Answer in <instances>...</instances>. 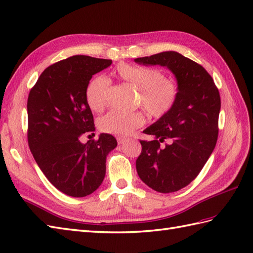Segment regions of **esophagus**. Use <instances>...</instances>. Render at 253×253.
I'll list each match as a JSON object with an SVG mask.
<instances>
[{
    "instance_id": "34e87169",
    "label": "esophagus",
    "mask_w": 253,
    "mask_h": 253,
    "mask_svg": "<svg viewBox=\"0 0 253 253\" xmlns=\"http://www.w3.org/2000/svg\"><path fill=\"white\" fill-rule=\"evenodd\" d=\"M127 141V139L126 138H123V137H118L117 138V142H118V144H124Z\"/></svg>"
}]
</instances>
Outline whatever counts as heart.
Returning a JSON list of instances; mask_svg holds the SVG:
<instances>
[{
	"label": "heart",
	"mask_w": 253,
	"mask_h": 253,
	"mask_svg": "<svg viewBox=\"0 0 253 253\" xmlns=\"http://www.w3.org/2000/svg\"><path fill=\"white\" fill-rule=\"evenodd\" d=\"M116 74L124 83L140 91L139 104L151 117L161 118L168 114L178 98L177 85L159 68L122 63L116 67ZM110 85V79L105 76H98L91 80L85 91V98L91 110L99 112L105 106ZM144 122L146 118L141 113L111 111L100 118L99 127L103 132L125 137L141 127Z\"/></svg>",
	"instance_id": "1"
}]
</instances>
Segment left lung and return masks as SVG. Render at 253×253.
<instances>
[{"label": "left lung", "mask_w": 253, "mask_h": 253, "mask_svg": "<svg viewBox=\"0 0 253 253\" xmlns=\"http://www.w3.org/2000/svg\"><path fill=\"white\" fill-rule=\"evenodd\" d=\"M142 65L168 67L174 74L178 98L168 114L143 130L153 140H140L136 161L140 179L162 193L178 191L200 173L218 136L221 98L210 74L175 51L135 58ZM168 140L164 147L160 142Z\"/></svg>", "instance_id": "1"}]
</instances>
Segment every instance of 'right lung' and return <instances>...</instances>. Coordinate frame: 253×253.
<instances>
[{
  "label": "right lung",
  "mask_w": 253,
  "mask_h": 253,
  "mask_svg": "<svg viewBox=\"0 0 253 253\" xmlns=\"http://www.w3.org/2000/svg\"><path fill=\"white\" fill-rule=\"evenodd\" d=\"M111 64L85 55L68 57L45 68L29 92L30 151L51 184L67 196L82 198L98 189L107 154L117 146L110 133H101L96 141L79 140L95 129L85 98L90 79Z\"/></svg>",
  "instance_id": "add662e5"
}]
</instances>
